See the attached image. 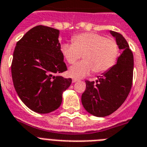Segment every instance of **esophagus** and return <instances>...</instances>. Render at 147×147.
I'll return each instance as SVG.
<instances>
[{"mask_svg":"<svg viewBox=\"0 0 147 147\" xmlns=\"http://www.w3.org/2000/svg\"><path fill=\"white\" fill-rule=\"evenodd\" d=\"M77 81H78V79L72 78V83H75V82H77Z\"/></svg>","mask_w":147,"mask_h":147,"instance_id":"obj_1","label":"esophagus"}]
</instances>
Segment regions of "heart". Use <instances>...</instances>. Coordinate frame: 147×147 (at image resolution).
Returning a JSON list of instances; mask_svg holds the SVG:
<instances>
[{
    "label": "heart",
    "mask_w": 147,
    "mask_h": 147,
    "mask_svg": "<svg viewBox=\"0 0 147 147\" xmlns=\"http://www.w3.org/2000/svg\"><path fill=\"white\" fill-rule=\"evenodd\" d=\"M72 40V43L61 44V52L69 64L82 57V61L69 69V75L72 78H80L92 71L95 73L106 72L114 66L119 55L117 42L100 34L81 33L74 36Z\"/></svg>",
    "instance_id": "b5f03b06"
}]
</instances>
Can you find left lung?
Returning a JSON list of instances; mask_svg holds the SVG:
<instances>
[{
    "label": "left lung",
    "mask_w": 147,
    "mask_h": 147,
    "mask_svg": "<svg viewBox=\"0 0 147 147\" xmlns=\"http://www.w3.org/2000/svg\"><path fill=\"white\" fill-rule=\"evenodd\" d=\"M110 34L115 38L122 53L116 64L98 77L96 84L86 81V89L81 96L84 109L97 117H105L117 110L132 88L133 54L123 35L114 31H110Z\"/></svg>",
    "instance_id": "left-lung-1"
}]
</instances>
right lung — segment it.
I'll return each instance as SVG.
<instances>
[{
  "mask_svg": "<svg viewBox=\"0 0 147 147\" xmlns=\"http://www.w3.org/2000/svg\"><path fill=\"white\" fill-rule=\"evenodd\" d=\"M59 30L49 26L32 28L16 43L11 71L20 100L32 111L47 114L61 106L71 78L57 75L67 70L61 52Z\"/></svg>",
  "mask_w": 147,
  "mask_h": 147,
  "instance_id": "add662e5",
  "label": "right lung"
}]
</instances>
